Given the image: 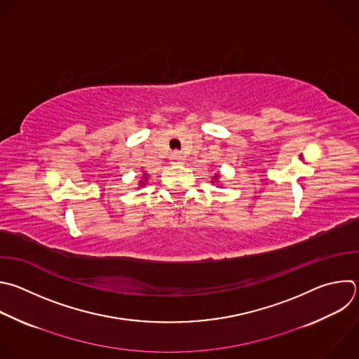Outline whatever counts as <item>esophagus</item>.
Returning a JSON list of instances; mask_svg holds the SVG:
<instances>
[{"mask_svg": "<svg viewBox=\"0 0 359 359\" xmlns=\"http://www.w3.org/2000/svg\"><path fill=\"white\" fill-rule=\"evenodd\" d=\"M170 163L172 165H182L183 163V156L179 151H175L170 154Z\"/></svg>", "mask_w": 359, "mask_h": 359, "instance_id": "obj_1", "label": "esophagus"}]
</instances>
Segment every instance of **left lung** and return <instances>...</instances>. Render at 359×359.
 Instances as JSON below:
<instances>
[{
  "instance_id": "obj_1",
  "label": "left lung",
  "mask_w": 359,
  "mask_h": 359,
  "mask_svg": "<svg viewBox=\"0 0 359 359\" xmlns=\"http://www.w3.org/2000/svg\"><path fill=\"white\" fill-rule=\"evenodd\" d=\"M217 179H218V175H215V176H214V180H217Z\"/></svg>"
}]
</instances>
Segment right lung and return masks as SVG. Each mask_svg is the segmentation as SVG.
<instances>
[{
    "instance_id": "1",
    "label": "right lung",
    "mask_w": 359,
    "mask_h": 359,
    "mask_svg": "<svg viewBox=\"0 0 359 359\" xmlns=\"http://www.w3.org/2000/svg\"><path fill=\"white\" fill-rule=\"evenodd\" d=\"M144 183H147V182H144V180H142V182H141V184H144Z\"/></svg>"
}]
</instances>
